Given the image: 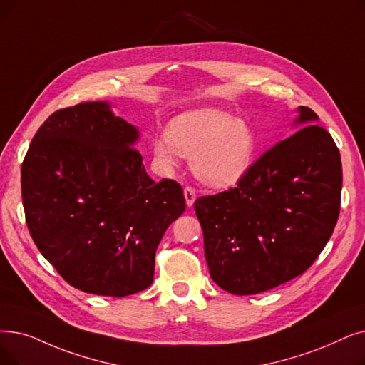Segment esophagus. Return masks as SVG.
Returning <instances> with one entry per match:
<instances>
[{"label":"esophagus","mask_w":365,"mask_h":365,"mask_svg":"<svg viewBox=\"0 0 365 365\" xmlns=\"http://www.w3.org/2000/svg\"><path fill=\"white\" fill-rule=\"evenodd\" d=\"M183 194H185V200H186L187 207H191V205H192L194 201H195V198H197V191H195V189H194L192 186H186Z\"/></svg>","instance_id":"esophagus-1"}]
</instances>
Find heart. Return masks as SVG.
Returning <instances> with one entry per match:
<instances>
[{
	"label": "heart",
	"mask_w": 365,
	"mask_h": 365,
	"mask_svg": "<svg viewBox=\"0 0 365 365\" xmlns=\"http://www.w3.org/2000/svg\"><path fill=\"white\" fill-rule=\"evenodd\" d=\"M153 150L165 165L176 164L178 155L191 158L202 183L227 187L239 183L255 161L257 135L242 119L222 110L201 108L174 118Z\"/></svg>",
	"instance_id": "heart-1"
}]
</instances>
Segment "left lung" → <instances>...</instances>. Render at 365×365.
<instances>
[{"mask_svg":"<svg viewBox=\"0 0 365 365\" xmlns=\"http://www.w3.org/2000/svg\"><path fill=\"white\" fill-rule=\"evenodd\" d=\"M298 113L303 128L264 152L235 187L194 204L210 276L234 295L303 274L337 224L340 152L312 108Z\"/></svg>","mask_w":365,"mask_h":365,"instance_id":"8db88e82","label":"left lung"}]
</instances>
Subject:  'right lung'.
I'll return each instance as SVG.
<instances>
[{"label": "right lung", "mask_w": 365, "mask_h": 365, "mask_svg": "<svg viewBox=\"0 0 365 365\" xmlns=\"http://www.w3.org/2000/svg\"><path fill=\"white\" fill-rule=\"evenodd\" d=\"M135 126L106 101L51 115L21 170L26 225L41 255L71 287L125 297L149 288L155 252L185 212L182 186L153 182L133 148Z\"/></svg>", "instance_id": "right-lung-1"}]
</instances>
